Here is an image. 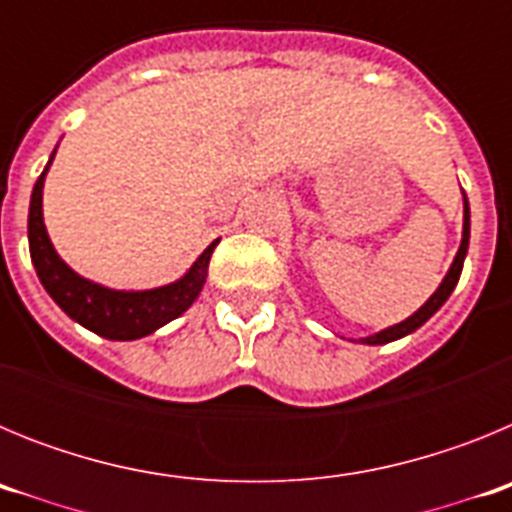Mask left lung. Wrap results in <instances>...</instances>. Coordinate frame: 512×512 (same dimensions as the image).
I'll use <instances>...</instances> for the list:
<instances>
[{
	"label": "left lung",
	"mask_w": 512,
	"mask_h": 512,
	"mask_svg": "<svg viewBox=\"0 0 512 512\" xmlns=\"http://www.w3.org/2000/svg\"><path fill=\"white\" fill-rule=\"evenodd\" d=\"M467 248H469V202H467V194H464V233H461V246H459V253H456L454 264H451L449 274H446V279L441 282V287L436 289L431 295V300L425 302L423 307H420L415 315H410L408 320H402V323L392 325V328L382 330V333H377V336H369L364 338V343H369V346H379V343H390V341H397V338L408 336V333H413V330H418L420 325L425 323V320L431 318L433 312L438 310V307L443 305V302L449 300V295L454 292L456 282H459L461 277V269H464V256H467Z\"/></svg>",
	"instance_id": "obj_1"
}]
</instances>
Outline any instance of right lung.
Returning <instances> with one entry per match:
<instances>
[{"instance_id":"1","label":"right lung","mask_w":512,"mask_h":512,"mask_svg":"<svg viewBox=\"0 0 512 512\" xmlns=\"http://www.w3.org/2000/svg\"><path fill=\"white\" fill-rule=\"evenodd\" d=\"M56 156V153H53ZM51 156V161H53ZM48 161V164H51ZM48 171V166H45ZM45 171L35 182L33 197H30V215H27V238H30V259L38 271L40 284L45 292L56 300L71 320L89 328L92 333L110 341H135L143 338L169 320L179 318L197 297L207 282V264L215 251L217 241L205 248L200 259L194 261L192 269L179 282L166 284L146 292H117L102 284L79 277L76 271L58 259L51 238L43 225V182Z\"/></svg>"}]
</instances>
